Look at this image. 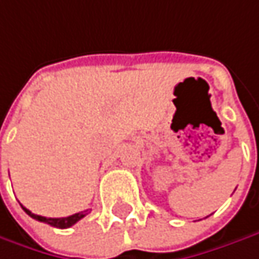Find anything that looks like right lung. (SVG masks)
<instances>
[{"label":"right lung","instance_id":"right-lung-1","mask_svg":"<svg viewBox=\"0 0 259 259\" xmlns=\"http://www.w3.org/2000/svg\"><path fill=\"white\" fill-rule=\"evenodd\" d=\"M22 206V204H20ZM22 209L31 217V218H34L36 221H39V223H46V224H50L52 227H56V228H69V227H72L74 224H77L81 218H84L85 215H87V210H84V212H78V213H74V215H71V217H66V218H46V217H41V215H35V213H32L31 210H28L26 207H23L22 206Z\"/></svg>","mask_w":259,"mask_h":259}]
</instances>
